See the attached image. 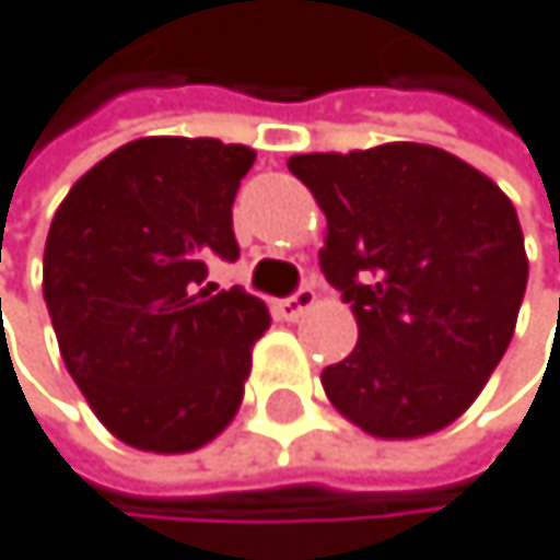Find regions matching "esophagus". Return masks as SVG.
Segmentation results:
<instances>
[{
  "label": "esophagus",
  "mask_w": 560,
  "mask_h": 560,
  "mask_svg": "<svg viewBox=\"0 0 560 560\" xmlns=\"http://www.w3.org/2000/svg\"><path fill=\"white\" fill-rule=\"evenodd\" d=\"M314 304H317V294H314L311 287H301L294 298H283V301H277V304H273V311L283 317V322H298V317H304V314H307Z\"/></svg>",
  "instance_id": "1"
}]
</instances>
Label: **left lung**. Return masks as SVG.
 <instances>
[{
	"mask_svg": "<svg viewBox=\"0 0 560 560\" xmlns=\"http://www.w3.org/2000/svg\"><path fill=\"white\" fill-rule=\"evenodd\" d=\"M287 167L325 211L317 259L359 325L355 349L322 373L331 407L383 441L448 428L500 365L527 290L513 201L424 143L298 153Z\"/></svg>",
	"mask_w": 560,
	"mask_h": 560,
	"instance_id": "1",
	"label": "left lung"
}]
</instances>
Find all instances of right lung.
I'll return each instance as SVG.
<instances>
[{
  "label": "right lung",
  "instance_id": "add662e5",
  "mask_svg": "<svg viewBox=\"0 0 560 560\" xmlns=\"http://www.w3.org/2000/svg\"><path fill=\"white\" fill-rule=\"evenodd\" d=\"M256 150L143 136L98 160L60 201L44 246V301L88 407L139 452L184 455L243 404L270 311L205 283L235 259L232 201Z\"/></svg>",
  "mask_w": 560,
  "mask_h": 560
}]
</instances>
